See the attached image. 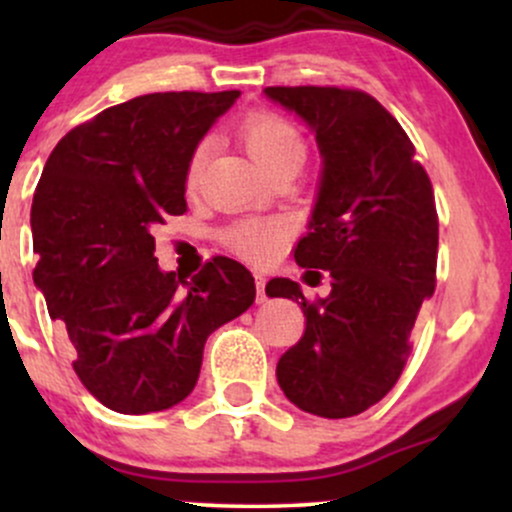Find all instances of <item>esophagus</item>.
Instances as JSON below:
<instances>
[{
	"label": "esophagus",
	"mask_w": 512,
	"mask_h": 512,
	"mask_svg": "<svg viewBox=\"0 0 512 512\" xmlns=\"http://www.w3.org/2000/svg\"><path fill=\"white\" fill-rule=\"evenodd\" d=\"M255 286H257V303H264L267 301V293H264V289H267V276L255 274Z\"/></svg>",
	"instance_id": "34e87169"
}]
</instances>
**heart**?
I'll return each mask as SVG.
<instances>
[{
  "label": "heart",
  "instance_id": "obj_1",
  "mask_svg": "<svg viewBox=\"0 0 512 512\" xmlns=\"http://www.w3.org/2000/svg\"><path fill=\"white\" fill-rule=\"evenodd\" d=\"M240 137L267 173H276L286 166L301 168L305 151H308L301 129L293 125L289 117L274 110H252L250 115H245V120L240 122ZM209 149V139H202L192 149L185 170L187 187H197L202 180ZM286 233L289 228L279 219H243L226 231V245L243 260L267 262L284 248Z\"/></svg>",
  "mask_w": 512,
  "mask_h": 512
}]
</instances>
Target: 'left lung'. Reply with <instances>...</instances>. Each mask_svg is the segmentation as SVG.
<instances>
[{
	"mask_svg": "<svg viewBox=\"0 0 512 512\" xmlns=\"http://www.w3.org/2000/svg\"><path fill=\"white\" fill-rule=\"evenodd\" d=\"M264 93L301 115L320 144V192L293 257L308 274L320 279L325 269L332 279L330 296L317 301L291 279L267 284V296L296 298L305 315L301 342L279 358L276 380L298 409L346 419L395 387L421 303L436 291L433 185L407 132L366 91L269 86Z\"/></svg>",
	"mask_w": 512,
	"mask_h": 512,
	"instance_id": "1",
	"label": "left lung"
}]
</instances>
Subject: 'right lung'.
Here are the masks:
<instances>
[{
    "mask_svg": "<svg viewBox=\"0 0 512 512\" xmlns=\"http://www.w3.org/2000/svg\"><path fill=\"white\" fill-rule=\"evenodd\" d=\"M240 91L146 93L57 142L33 195V281L98 402L149 414L195 390L207 337L255 301V279L214 257L190 281L161 272L151 231L187 211L192 149Z\"/></svg>",
    "mask_w": 512,
    "mask_h": 512,
    "instance_id": "right-lung-1",
    "label": "right lung"
}]
</instances>
